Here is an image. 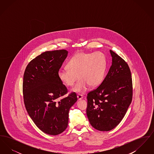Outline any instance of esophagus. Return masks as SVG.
Here are the masks:
<instances>
[{
	"label": "esophagus",
	"mask_w": 154,
	"mask_h": 154,
	"mask_svg": "<svg viewBox=\"0 0 154 154\" xmlns=\"http://www.w3.org/2000/svg\"><path fill=\"white\" fill-rule=\"evenodd\" d=\"M83 97H84V96L82 95L81 94H78V95H77V98H78L79 100L82 99Z\"/></svg>",
	"instance_id": "1"
}]
</instances>
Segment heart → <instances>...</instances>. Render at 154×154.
I'll use <instances>...</instances> for the list:
<instances>
[{"instance_id":"b5f03b06","label":"heart","mask_w":154,"mask_h":154,"mask_svg":"<svg viewBox=\"0 0 154 154\" xmlns=\"http://www.w3.org/2000/svg\"><path fill=\"white\" fill-rule=\"evenodd\" d=\"M67 66L59 70V79L66 85L72 86L79 77L80 79L72 91L82 93L89 84L95 87L102 82L106 68V58L101 52H80L70 59Z\"/></svg>"}]
</instances>
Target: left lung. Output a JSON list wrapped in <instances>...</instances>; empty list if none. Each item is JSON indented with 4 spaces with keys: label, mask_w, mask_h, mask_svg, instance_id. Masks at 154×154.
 Wrapping results in <instances>:
<instances>
[{
    "label": "left lung",
    "mask_w": 154,
    "mask_h": 154,
    "mask_svg": "<svg viewBox=\"0 0 154 154\" xmlns=\"http://www.w3.org/2000/svg\"><path fill=\"white\" fill-rule=\"evenodd\" d=\"M112 65L97 88L87 94V114L92 126L109 131L119 124L132 102L133 85L128 63L110 50Z\"/></svg>",
    "instance_id": "8db88e82"
}]
</instances>
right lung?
<instances>
[{"label":"right lung","instance_id":"1","mask_svg":"<svg viewBox=\"0 0 154 154\" xmlns=\"http://www.w3.org/2000/svg\"><path fill=\"white\" fill-rule=\"evenodd\" d=\"M67 54L66 50L44 52L30 62L23 74L25 108L38 128L50 135L65 131L69 109L77 100L74 92L64 96L68 91L58 77Z\"/></svg>","mask_w":154,"mask_h":154}]
</instances>
